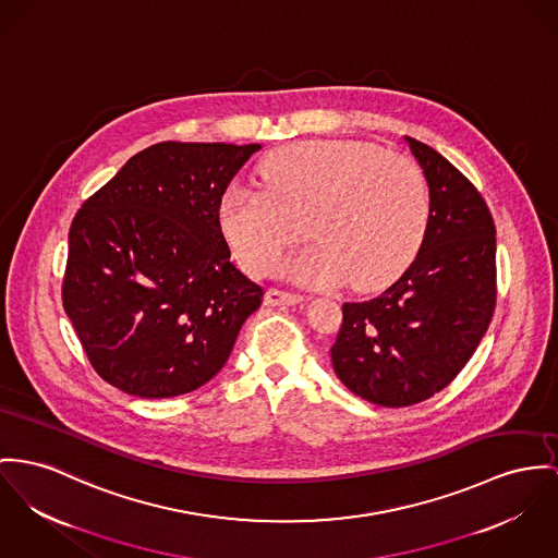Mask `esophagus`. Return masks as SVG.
Returning a JSON list of instances; mask_svg holds the SVG:
<instances>
[{
    "label": "esophagus",
    "mask_w": 558,
    "mask_h": 558,
    "mask_svg": "<svg viewBox=\"0 0 558 558\" xmlns=\"http://www.w3.org/2000/svg\"><path fill=\"white\" fill-rule=\"evenodd\" d=\"M305 298L300 293H289V291H280V289H269L265 293V303L267 305H298L303 303Z\"/></svg>",
    "instance_id": "obj_1"
}]
</instances>
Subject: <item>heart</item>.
<instances>
[{"mask_svg":"<svg viewBox=\"0 0 558 558\" xmlns=\"http://www.w3.org/2000/svg\"><path fill=\"white\" fill-rule=\"evenodd\" d=\"M263 189L231 186L220 225L242 267L271 274L300 240L312 246L287 263L307 284L350 278L374 291L399 278L429 229V186L421 168L380 146L354 140H307L271 153L258 168Z\"/></svg>","mask_w":558,"mask_h":558,"instance_id":"b5f03b06","label":"heart"}]
</instances>
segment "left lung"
I'll return each mask as SVG.
<instances>
[{"label": "left lung", "mask_w": 558, "mask_h": 558, "mask_svg": "<svg viewBox=\"0 0 558 558\" xmlns=\"http://www.w3.org/2000/svg\"><path fill=\"white\" fill-rule=\"evenodd\" d=\"M429 184L430 216L414 263L383 295L343 303L331 363L365 401L403 408L450 385L484 338L497 303V240L472 182L405 137Z\"/></svg>", "instance_id": "obj_1"}]
</instances>
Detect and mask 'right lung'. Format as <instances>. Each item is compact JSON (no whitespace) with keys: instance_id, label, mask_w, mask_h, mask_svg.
<instances>
[{"instance_id":"1","label":"right lung","mask_w":558,"mask_h":558,"mask_svg":"<svg viewBox=\"0 0 558 558\" xmlns=\"http://www.w3.org/2000/svg\"><path fill=\"white\" fill-rule=\"evenodd\" d=\"M258 148L159 142L74 216L61 300L108 385L166 399L227 363L263 289L231 263L218 210Z\"/></svg>"}]
</instances>
